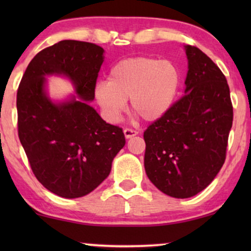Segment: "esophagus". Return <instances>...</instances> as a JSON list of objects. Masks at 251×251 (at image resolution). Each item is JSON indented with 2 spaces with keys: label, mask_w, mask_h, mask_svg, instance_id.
<instances>
[{
  "label": "esophagus",
  "mask_w": 251,
  "mask_h": 251,
  "mask_svg": "<svg viewBox=\"0 0 251 251\" xmlns=\"http://www.w3.org/2000/svg\"><path fill=\"white\" fill-rule=\"evenodd\" d=\"M123 132H125L126 138H131V137H135L136 135H138V131H136V130L130 129V128H126L123 130Z\"/></svg>",
  "instance_id": "34e87169"
}]
</instances>
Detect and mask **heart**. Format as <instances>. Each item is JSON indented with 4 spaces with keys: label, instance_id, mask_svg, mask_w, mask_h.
Segmentation results:
<instances>
[{
    "label": "heart",
    "instance_id": "1",
    "mask_svg": "<svg viewBox=\"0 0 251 251\" xmlns=\"http://www.w3.org/2000/svg\"><path fill=\"white\" fill-rule=\"evenodd\" d=\"M181 84L179 67L174 61L153 57H131L116 63L108 82L95 85V99L105 120L119 122L126 107L145 121H156L176 100Z\"/></svg>",
    "mask_w": 251,
    "mask_h": 251
}]
</instances>
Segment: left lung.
I'll use <instances>...</instances> for the list:
<instances>
[{"label": "left lung", "mask_w": 251, "mask_h": 251, "mask_svg": "<svg viewBox=\"0 0 251 251\" xmlns=\"http://www.w3.org/2000/svg\"><path fill=\"white\" fill-rule=\"evenodd\" d=\"M185 49V95L144 132L147 177L177 199L193 197L214 180L225 162L233 123L225 75L199 48Z\"/></svg>", "instance_id": "obj_1"}]
</instances>
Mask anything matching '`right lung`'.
Returning a JSON list of instances; mask_svg holds the SVG:
<instances>
[{"instance_id": "1", "label": "right lung", "mask_w": 251, "mask_h": 251, "mask_svg": "<svg viewBox=\"0 0 251 251\" xmlns=\"http://www.w3.org/2000/svg\"><path fill=\"white\" fill-rule=\"evenodd\" d=\"M102 53L95 43L60 41L30 60L17 91L18 136L30 169L59 197L80 198L94 191L126 144L122 128L106 123L87 104L95 98ZM50 74L70 77L81 99L53 104L44 94V76Z\"/></svg>"}]
</instances>
